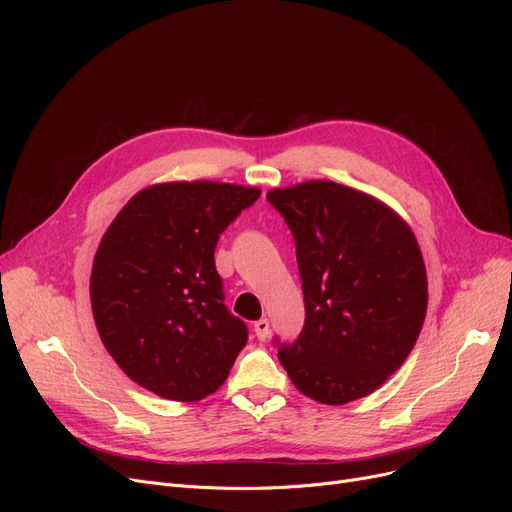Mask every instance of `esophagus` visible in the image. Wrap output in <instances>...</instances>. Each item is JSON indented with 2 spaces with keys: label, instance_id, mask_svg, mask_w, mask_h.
<instances>
[{
  "label": "esophagus",
  "instance_id": "1",
  "mask_svg": "<svg viewBox=\"0 0 512 512\" xmlns=\"http://www.w3.org/2000/svg\"><path fill=\"white\" fill-rule=\"evenodd\" d=\"M253 330H255V336H257L259 340H265L267 336H270V321H267L265 317L257 319V321H255V326H253Z\"/></svg>",
  "mask_w": 512,
  "mask_h": 512
}]
</instances>
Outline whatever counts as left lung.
I'll return each mask as SVG.
<instances>
[{"label":"left lung","instance_id":"obj_1","mask_svg":"<svg viewBox=\"0 0 512 512\" xmlns=\"http://www.w3.org/2000/svg\"><path fill=\"white\" fill-rule=\"evenodd\" d=\"M305 294V326L278 359L292 384L321 405L378 390L405 363L427 311L417 238L400 215L332 180L272 188Z\"/></svg>","mask_w":512,"mask_h":512}]
</instances>
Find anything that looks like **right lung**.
Masks as SVG:
<instances>
[{"mask_svg": "<svg viewBox=\"0 0 512 512\" xmlns=\"http://www.w3.org/2000/svg\"><path fill=\"white\" fill-rule=\"evenodd\" d=\"M259 195L228 182H161L134 195L105 230L91 307L103 346L132 382L178 402L226 382L249 332L224 305L213 253Z\"/></svg>", "mask_w": 512, "mask_h": 512, "instance_id": "obj_1", "label": "right lung"}]
</instances>
